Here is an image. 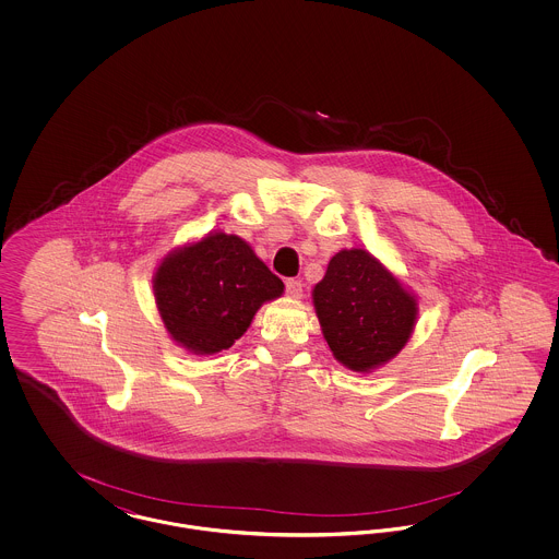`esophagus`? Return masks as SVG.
Returning a JSON list of instances; mask_svg holds the SVG:
<instances>
[{"label":"esophagus","mask_w":559,"mask_h":559,"mask_svg":"<svg viewBox=\"0 0 559 559\" xmlns=\"http://www.w3.org/2000/svg\"><path fill=\"white\" fill-rule=\"evenodd\" d=\"M285 292L293 299H299L301 295H304V285H301V281H297V278H287L285 281Z\"/></svg>","instance_id":"esophagus-1"}]
</instances>
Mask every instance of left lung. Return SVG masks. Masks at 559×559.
Listing matches in <instances>:
<instances>
[{"instance_id":"8db88e82","label":"left lung","mask_w":559,"mask_h":559,"mask_svg":"<svg viewBox=\"0 0 559 559\" xmlns=\"http://www.w3.org/2000/svg\"><path fill=\"white\" fill-rule=\"evenodd\" d=\"M312 295L326 344L352 371L394 358L417 319L415 297L365 249L333 255Z\"/></svg>"}]
</instances>
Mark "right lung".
I'll return each mask as SVG.
<instances>
[{
    "mask_svg": "<svg viewBox=\"0 0 559 559\" xmlns=\"http://www.w3.org/2000/svg\"><path fill=\"white\" fill-rule=\"evenodd\" d=\"M283 281L235 235L215 233L163 260L155 299L169 335L194 354L233 346Z\"/></svg>",
    "mask_w": 559,
    "mask_h": 559,
    "instance_id": "obj_1",
    "label": "right lung"
}]
</instances>
